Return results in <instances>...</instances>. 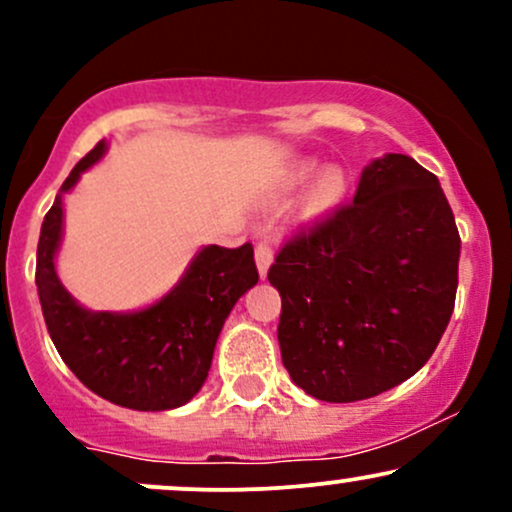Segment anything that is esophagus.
Masks as SVG:
<instances>
[{
	"label": "esophagus",
	"mask_w": 512,
	"mask_h": 512,
	"mask_svg": "<svg viewBox=\"0 0 512 512\" xmlns=\"http://www.w3.org/2000/svg\"><path fill=\"white\" fill-rule=\"evenodd\" d=\"M255 262H257V269H260V276L264 279V276H267L269 264L274 262V250H272V243H269V240H260V243H257Z\"/></svg>",
	"instance_id": "esophagus-1"
}]
</instances>
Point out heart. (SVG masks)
<instances>
[{
  "label": "heart",
  "instance_id": "heart-1",
  "mask_svg": "<svg viewBox=\"0 0 512 512\" xmlns=\"http://www.w3.org/2000/svg\"><path fill=\"white\" fill-rule=\"evenodd\" d=\"M308 173H310V166H298L296 170H291L286 180H289V185H298V182L308 178ZM344 192H346L344 170L327 168L325 173L317 178L315 185L310 187L308 197H305V214L308 216L327 214V211L334 209L339 202H342Z\"/></svg>",
  "mask_w": 512,
  "mask_h": 512
}]
</instances>
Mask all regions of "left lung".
<instances>
[{"mask_svg": "<svg viewBox=\"0 0 512 512\" xmlns=\"http://www.w3.org/2000/svg\"><path fill=\"white\" fill-rule=\"evenodd\" d=\"M457 262L436 175L404 154L370 163L354 202L286 240L269 267L293 383L322 402H358L409 380L448 327Z\"/></svg>", "mask_w": 512, "mask_h": 512, "instance_id": "obj_1", "label": "left lung"}]
</instances>
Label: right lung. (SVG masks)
Segmentation results:
<instances>
[{"instance_id":"obj_1","label":"right lung","mask_w":512,"mask_h":512,"mask_svg":"<svg viewBox=\"0 0 512 512\" xmlns=\"http://www.w3.org/2000/svg\"><path fill=\"white\" fill-rule=\"evenodd\" d=\"M108 151L101 139L62 182L38 240L35 284L52 344L88 390L139 411L175 409L190 402L207 380L223 322L260 279L255 252L202 248L161 301L137 313H93L69 296L55 272L62 240V195Z\"/></svg>"}]
</instances>
